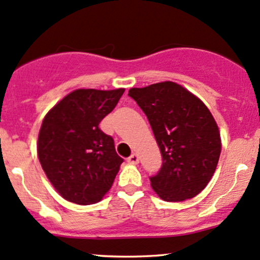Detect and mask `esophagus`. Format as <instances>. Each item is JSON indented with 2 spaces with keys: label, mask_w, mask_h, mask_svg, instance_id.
<instances>
[{
  "label": "esophagus",
  "mask_w": 260,
  "mask_h": 260,
  "mask_svg": "<svg viewBox=\"0 0 260 260\" xmlns=\"http://www.w3.org/2000/svg\"><path fill=\"white\" fill-rule=\"evenodd\" d=\"M128 162H131V164H138V162H139V156H138V154L133 153L132 155H131L129 158H128Z\"/></svg>",
  "instance_id": "obj_1"
}]
</instances>
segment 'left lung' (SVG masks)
Returning <instances> with one entry per match:
<instances>
[{
  "label": "left lung",
  "instance_id": "left-lung-1",
  "mask_svg": "<svg viewBox=\"0 0 260 260\" xmlns=\"http://www.w3.org/2000/svg\"><path fill=\"white\" fill-rule=\"evenodd\" d=\"M152 127L162 156L150 185L164 201L195 198L206 187L221 154L215 118L201 100L172 81L128 91Z\"/></svg>",
  "mask_w": 260,
  "mask_h": 260
}]
</instances>
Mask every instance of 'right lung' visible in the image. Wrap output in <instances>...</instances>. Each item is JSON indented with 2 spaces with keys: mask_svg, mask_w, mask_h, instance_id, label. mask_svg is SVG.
<instances>
[{
  "mask_svg": "<svg viewBox=\"0 0 260 260\" xmlns=\"http://www.w3.org/2000/svg\"><path fill=\"white\" fill-rule=\"evenodd\" d=\"M124 88H79L43 119L38 158L54 189L78 205L96 204L112 186L123 159L99 124L118 104Z\"/></svg>",
  "mask_w": 260,
  "mask_h": 260,
  "instance_id": "right-lung-1",
  "label": "right lung"
}]
</instances>
